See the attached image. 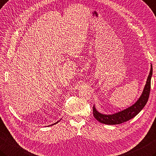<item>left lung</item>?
<instances>
[{
	"label": "left lung",
	"instance_id": "1",
	"mask_svg": "<svg viewBox=\"0 0 156 156\" xmlns=\"http://www.w3.org/2000/svg\"><path fill=\"white\" fill-rule=\"evenodd\" d=\"M153 73V68L151 65L150 72L147 79V82L145 85L144 89L143 90L141 97L136 101V102L133 104L132 106L129 107L126 109H124L122 111L118 112L114 114H103L101 113H99L97 110L94 105L93 106V115L97 121L99 122L108 124V125H114V124H120L123 122H125L130 119L133 118L135 116L141 112L143 108L147 103L149 93H150L151 88V78Z\"/></svg>",
	"mask_w": 156,
	"mask_h": 156
}]
</instances>
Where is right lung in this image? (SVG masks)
<instances>
[{"label": "right lung", "instance_id": "obj_1", "mask_svg": "<svg viewBox=\"0 0 156 156\" xmlns=\"http://www.w3.org/2000/svg\"><path fill=\"white\" fill-rule=\"evenodd\" d=\"M59 122V121H57V122H55V123H54V124H51V125H49V126H53V125H54V124H57L58 122Z\"/></svg>", "mask_w": 156, "mask_h": 156}]
</instances>
